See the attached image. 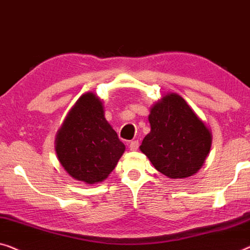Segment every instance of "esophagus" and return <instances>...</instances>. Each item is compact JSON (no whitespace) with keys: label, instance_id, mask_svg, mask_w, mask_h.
I'll return each instance as SVG.
<instances>
[{"label":"esophagus","instance_id":"esophagus-1","mask_svg":"<svg viewBox=\"0 0 250 250\" xmlns=\"http://www.w3.org/2000/svg\"><path fill=\"white\" fill-rule=\"evenodd\" d=\"M138 147H139L138 140H132V142H130V144H129V148H130V150H132V152H135V150L138 149Z\"/></svg>","mask_w":250,"mask_h":250}]
</instances>
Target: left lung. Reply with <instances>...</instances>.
<instances>
[{"label": "left lung", "mask_w": 250, "mask_h": 250, "mask_svg": "<svg viewBox=\"0 0 250 250\" xmlns=\"http://www.w3.org/2000/svg\"><path fill=\"white\" fill-rule=\"evenodd\" d=\"M150 132L140 150L157 171L185 179L199 171L212 146V132L180 95L168 93L150 107Z\"/></svg>", "instance_id": "left-lung-1"}]
</instances>
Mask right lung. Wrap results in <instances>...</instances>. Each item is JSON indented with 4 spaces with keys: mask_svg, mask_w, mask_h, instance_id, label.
Segmentation results:
<instances>
[{
    "mask_svg": "<svg viewBox=\"0 0 250 250\" xmlns=\"http://www.w3.org/2000/svg\"><path fill=\"white\" fill-rule=\"evenodd\" d=\"M125 149V144L105 119L103 102L94 93L79 97L55 138V152L63 168L87 185L105 180Z\"/></svg>",
    "mask_w": 250,
    "mask_h": 250,
    "instance_id": "right-lung-1",
    "label": "right lung"
}]
</instances>
